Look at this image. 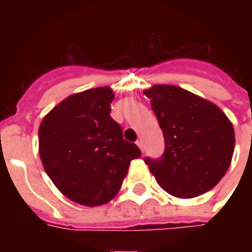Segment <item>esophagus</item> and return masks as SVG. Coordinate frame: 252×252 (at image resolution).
Instances as JSON below:
<instances>
[{
  "instance_id": "34e87169",
  "label": "esophagus",
  "mask_w": 252,
  "mask_h": 252,
  "mask_svg": "<svg viewBox=\"0 0 252 252\" xmlns=\"http://www.w3.org/2000/svg\"><path fill=\"white\" fill-rule=\"evenodd\" d=\"M136 145H137L138 148H140V150H141L142 153H144V145H142L141 140H137V141H136Z\"/></svg>"
}]
</instances>
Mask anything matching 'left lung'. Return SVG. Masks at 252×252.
Wrapping results in <instances>:
<instances>
[{
    "label": "left lung",
    "instance_id": "left-lung-1",
    "mask_svg": "<svg viewBox=\"0 0 252 252\" xmlns=\"http://www.w3.org/2000/svg\"><path fill=\"white\" fill-rule=\"evenodd\" d=\"M165 137L159 159L145 158L157 183L179 199L211 191L234 153L233 124L215 103L174 85L144 90Z\"/></svg>",
    "mask_w": 252,
    "mask_h": 252
}]
</instances>
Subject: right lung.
Masks as SVG:
<instances>
[{"label":"right lung","mask_w":252,"mask_h":252,"mask_svg":"<svg viewBox=\"0 0 252 252\" xmlns=\"http://www.w3.org/2000/svg\"><path fill=\"white\" fill-rule=\"evenodd\" d=\"M115 94L108 86L69 95L45 115L39 126V154L59 191L85 207L112 200L141 156L110 116Z\"/></svg>","instance_id":"1"}]
</instances>
